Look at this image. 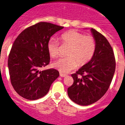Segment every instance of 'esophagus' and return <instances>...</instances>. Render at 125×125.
I'll use <instances>...</instances> for the list:
<instances>
[{"label":"esophagus","instance_id":"34e87169","mask_svg":"<svg viewBox=\"0 0 125 125\" xmlns=\"http://www.w3.org/2000/svg\"><path fill=\"white\" fill-rule=\"evenodd\" d=\"M60 76H61V77H63H63H65V76H66V74H63V73H60Z\"/></svg>","mask_w":125,"mask_h":125}]
</instances>
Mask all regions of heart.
Here are the masks:
<instances>
[{"label": "heart", "mask_w": 125, "mask_h": 125, "mask_svg": "<svg viewBox=\"0 0 125 125\" xmlns=\"http://www.w3.org/2000/svg\"><path fill=\"white\" fill-rule=\"evenodd\" d=\"M60 39L64 46L69 47L66 58L60 59L52 63V66L61 73H68L76 68L77 65L82 66L93 58L96 48V44L92 36L74 30H69L60 36ZM47 51L53 58L59 57L60 46L59 41L51 39L47 43Z\"/></svg>", "instance_id": "heart-1"}]
</instances>
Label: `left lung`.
<instances>
[{
    "label": "left lung",
    "mask_w": 125,
    "mask_h": 125,
    "mask_svg": "<svg viewBox=\"0 0 125 125\" xmlns=\"http://www.w3.org/2000/svg\"><path fill=\"white\" fill-rule=\"evenodd\" d=\"M91 32L96 48L93 58L72 74L74 82L68 88L72 101L80 105L97 102L106 93L115 70V59L111 45L104 36L94 29Z\"/></svg>",
    "instance_id": "8db88e82"
}]
</instances>
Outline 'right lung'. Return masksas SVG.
Here are the masks:
<instances>
[{
    "mask_svg": "<svg viewBox=\"0 0 125 125\" xmlns=\"http://www.w3.org/2000/svg\"><path fill=\"white\" fill-rule=\"evenodd\" d=\"M63 27L40 22L22 31L15 39L8 59L11 83L15 91L28 100L45 96L59 76L55 69L40 71L49 63L47 43L51 36Z\"/></svg>",
    "mask_w": 125,
    "mask_h": 125,
    "instance_id": "right-lung-1",
    "label": "right lung"
}]
</instances>
